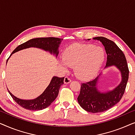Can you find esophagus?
I'll return each instance as SVG.
<instances>
[{
    "label": "esophagus",
    "mask_w": 135,
    "mask_h": 135,
    "mask_svg": "<svg viewBox=\"0 0 135 135\" xmlns=\"http://www.w3.org/2000/svg\"><path fill=\"white\" fill-rule=\"evenodd\" d=\"M71 82V79H69V77H64V84H69V83Z\"/></svg>",
    "instance_id": "esophagus-1"
}]
</instances>
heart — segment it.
<instances>
[{
  "instance_id": "obj_1",
  "label": "heart",
  "mask_w": 135,
  "mask_h": 135,
  "mask_svg": "<svg viewBox=\"0 0 135 135\" xmlns=\"http://www.w3.org/2000/svg\"><path fill=\"white\" fill-rule=\"evenodd\" d=\"M59 62L64 70L74 67L76 76L82 80H89L97 76L105 59L104 49L88 44H74L66 48Z\"/></svg>"
}]
</instances>
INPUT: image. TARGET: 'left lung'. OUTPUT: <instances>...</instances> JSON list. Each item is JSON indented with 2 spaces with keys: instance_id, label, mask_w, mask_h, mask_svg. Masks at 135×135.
<instances>
[{
  "instance_id": "left-lung-1",
  "label": "left lung",
  "mask_w": 135,
  "mask_h": 135,
  "mask_svg": "<svg viewBox=\"0 0 135 135\" xmlns=\"http://www.w3.org/2000/svg\"><path fill=\"white\" fill-rule=\"evenodd\" d=\"M93 39L100 41L104 47L107 54L105 69L114 66L120 72L122 77L120 84L109 91H101L98 90V84L101 74L93 80L81 85L77 98L79 104L86 111L98 113L108 110L120 101L128 80L129 70L125 55L113 41L103 37H97Z\"/></svg>"
}]
</instances>
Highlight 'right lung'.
Instances as JSON below:
<instances>
[{
    "instance_id": "add662e5",
    "label": "right lung",
    "mask_w": 135,
    "mask_h": 135,
    "mask_svg": "<svg viewBox=\"0 0 135 135\" xmlns=\"http://www.w3.org/2000/svg\"><path fill=\"white\" fill-rule=\"evenodd\" d=\"M62 40V38L56 37L32 38L18 46L12 53L10 57L13 53L21 50L31 47H35L44 50L46 51H49L50 53L55 55L57 58L59 54L58 48ZM10 57L7 60V63ZM64 77L60 78L56 76H53L50 84L44 90L43 93L34 99H22L18 98L13 95L8 90V91L12 98L22 108L27 110H39L49 107L56 98L61 86L64 84Z\"/></svg>"
}]
</instances>
